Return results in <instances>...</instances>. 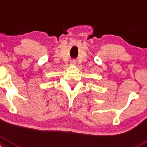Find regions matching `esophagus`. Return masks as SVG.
I'll use <instances>...</instances> for the list:
<instances>
[{
  "instance_id": "1",
  "label": "esophagus",
  "mask_w": 147,
  "mask_h": 147,
  "mask_svg": "<svg viewBox=\"0 0 147 147\" xmlns=\"http://www.w3.org/2000/svg\"><path fill=\"white\" fill-rule=\"evenodd\" d=\"M70 63L72 64V65H75V64H76V62H75V61H71Z\"/></svg>"
}]
</instances>
